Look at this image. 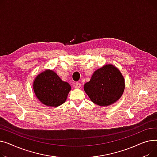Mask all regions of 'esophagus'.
Masks as SVG:
<instances>
[{
    "instance_id": "1",
    "label": "esophagus",
    "mask_w": 157,
    "mask_h": 157,
    "mask_svg": "<svg viewBox=\"0 0 157 157\" xmlns=\"http://www.w3.org/2000/svg\"><path fill=\"white\" fill-rule=\"evenodd\" d=\"M81 87V84L78 82H76L75 84V87L77 89H79Z\"/></svg>"
}]
</instances>
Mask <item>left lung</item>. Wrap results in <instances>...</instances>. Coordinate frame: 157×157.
Instances as JSON below:
<instances>
[{"mask_svg": "<svg viewBox=\"0 0 157 157\" xmlns=\"http://www.w3.org/2000/svg\"><path fill=\"white\" fill-rule=\"evenodd\" d=\"M124 88L122 73L112 64H106L95 71L84 85V90L90 100L101 106L115 103L122 96Z\"/></svg>", "mask_w": 157, "mask_h": 157, "instance_id": "obj_1", "label": "left lung"}]
</instances>
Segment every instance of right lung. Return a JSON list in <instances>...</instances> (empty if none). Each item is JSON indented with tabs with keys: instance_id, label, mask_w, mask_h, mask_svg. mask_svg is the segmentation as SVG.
I'll return each mask as SVG.
<instances>
[{
	"instance_id": "obj_1",
	"label": "right lung",
	"mask_w": 157,
	"mask_h": 157,
	"mask_svg": "<svg viewBox=\"0 0 157 157\" xmlns=\"http://www.w3.org/2000/svg\"><path fill=\"white\" fill-rule=\"evenodd\" d=\"M33 86L35 94L40 102L54 107L65 102L71 90L68 83L63 81L56 73L49 70L36 77Z\"/></svg>"
}]
</instances>
